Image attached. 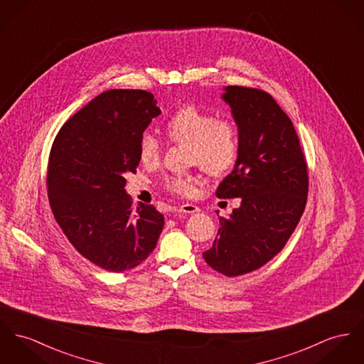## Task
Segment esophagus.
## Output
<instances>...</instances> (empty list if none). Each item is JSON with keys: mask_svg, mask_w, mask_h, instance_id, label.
<instances>
[{"mask_svg": "<svg viewBox=\"0 0 364 364\" xmlns=\"http://www.w3.org/2000/svg\"><path fill=\"white\" fill-rule=\"evenodd\" d=\"M178 212H181V213H196V212H199V208L194 203H184L178 208Z\"/></svg>", "mask_w": 364, "mask_h": 364, "instance_id": "esophagus-1", "label": "esophagus"}]
</instances>
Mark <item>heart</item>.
Listing matches in <instances>:
<instances>
[{
	"label": "heart",
	"instance_id": "1",
	"mask_svg": "<svg viewBox=\"0 0 364 364\" xmlns=\"http://www.w3.org/2000/svg\"><path fill=\"white\" fill-rule=\"evenodd\" d=\"M165 132L168 140L190 144V162L212 176H222L235 166L240 156V134L235 123L227 117L196 107H186L173 113ZM162 142L151 134L142 133L139 140V159L145 166L156 165L161 159ZM198 178L193 174H174L165 181L166 190L177 196H191L196 193Z\"/></svg>",
	"mask_w": 364,
	"mask_h": 364
}]
</instances>
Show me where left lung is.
Here are the masks:
<instances>
[{"label":"left lung","mask_w":364,"mask_h":364,"mask_svg":"<svg viewBox=\"0 0 364 364\" xmlns=\"http://www.w3.org/2000/svg\"><path fill=\"white\" fill-rule=\"evenodd\" d=\"M238 126L240 156L218 198H240L220 218L205 262L227 277L253 272L285 247L305 210L309 176L291 119L266 91L228 85L222 95Z\"/></svg>","instance_id":"1"}]
</instances>
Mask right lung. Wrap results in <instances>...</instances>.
Returning a JSON list of instances; mask_svg holds the SVG:
<instances>
[{"label":"right lung","mask_w":364,"mask_h":364,"mask_svg":"<svg viewBox=\"0 0 364 364\" xmlns=\"http://www.w3.org/2000/svg\"><path fill=\"white\" fill-rule=\"evenodd\" d=\"M161 114L144 90H109L59 130L48 161V199L56 223L95 266L120 273L155 250L165 218L154 205L133 209L126 174L140 164L139 140Z\"/></svg>","instance_id":"1"}]
</instances>
